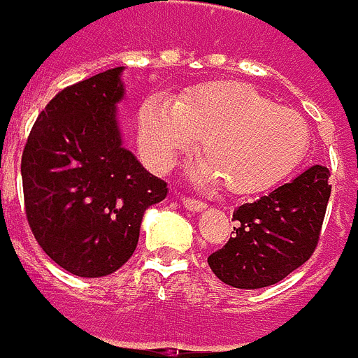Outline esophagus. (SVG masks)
I'll return each instance as SVG.
<instances>
[{
  "label": "esophagus",
  "instance_id": "34e87169",
  "mask_svg": "<svg viewBox=\"0 0 358 358\" xmlns=\"http://www.w3.org/2000/svg\"><path fill=\"white\" fill-rule=\"evenodd\" d=\"M181 203H183V207H185L187 211H191V213H199V211H203L207 205L203 203V201L199 199H193V197H181Z\"/></svg>",
  "mask_w": 358,
  "mask_h": 358
}]
</instances>
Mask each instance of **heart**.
Returning <instances> with one entry per match:
<instances>
[{
	"label": "heart",
	"instance_id": "obj_1",
	"mask_svg": "<svg viewBox=\"0 0 358 358\" xmlns=\"http://www.w3.org/2000/svg\"><path fill=\"white\" fill-rule=\"evenodd\" d=\"M205 151L187 167L203 185L227 181L229 191H267L289 177L309 151L301 115L245 83H207L183 93L151 95L139 109V147L155 171H167L199 141Z\"/></svg>",
	"mask_w": 358,
	"mask_h": 358
}]
</instances>
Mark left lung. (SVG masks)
Here are the masks:
<instances>
[{
	"label": "left lung",
	"mask_w": 358,
	"mask_h": 358,
	"mask_svg": "<svg viewBox=\"0 0 358 358\" xmlns=\"http://www.w3.org/2000/svg\"><path fill=\"white\" fill-rule=\"evenodd\" d=\"M331 197L329 169L313 165L291 183L235 209L233 237L207 263L235 289H263L282 281L315 251Z\"/></svg>",
	"instance_id": "8db88e82"
}]
</instances>
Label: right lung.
I'll return each mask as SVG.
<instances>
[{"label":"right lung","instance_id":"obj_1","mask_svg":"<svg viewBox=\"0 0 358 358\" xmlns=\"http://www.w3.org/2000/svg\"><path fill=\"white\" fill-rule=\"evenodd\" d=\"M123 67L59 91L39 113L21 157L25 215L39 247L77 277H105L129 261L143 213L167 183L123 147Z\"/></svg>","mask_w":358,"mask_h":358}]
</instances>
